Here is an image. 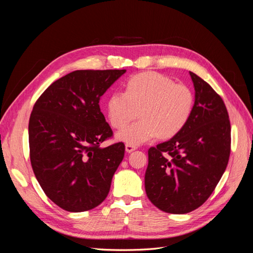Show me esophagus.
<instances>
[{
	"label": "esophagus",
	"mask_w": 253,
	"mask_h": 253,
	"mask_svg": "<svg viewBox=\"0 0 253 253\" xmlns=\"http://www.w3.org/2000/svg\"><path fill=\"white\" fill-rule=\"evenodd\" d=\"M136 149H137L136 145H133V144H128V143H126V151L127 153H131V152L135 151Z\"/></svg>",
	"instance_id": "1"
}]
</instances>
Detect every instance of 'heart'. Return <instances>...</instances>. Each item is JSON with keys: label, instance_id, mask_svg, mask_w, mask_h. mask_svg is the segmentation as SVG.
<instances>
[{"label": "heart", "instance_id": "b5f03b06", "mask_svg": "<svg viewBox=\"0 0 253 253\" xmlns=\"http://www.w3.org/2000/svg\"><path fill=\"white\" fill-rule=\"evenodd\" d=\"M195 96L186 84H175L167 76L142 73L133 76L126 91L116 90L108 100V116L112 126L124 128L140 111L141 119L125 128L118 138L138 145L159 135L171 138L186 126L194 110Z\"/></svg>", "mask_w": 253, "mask_h": 253}]
</instances>
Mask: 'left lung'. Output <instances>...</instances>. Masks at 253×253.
I'll return each instance as SVG.
<instances>
[{"label": "left lung", "mask_w": 253, "mask_h": 253, "mask_svg": "<svg viewBox=\"0 0 253 253\" xmlns=\"http://www.w3.org/2000/svg\"><path fill=\"white\" fill-rule=\"evenodd\" d=\"M195 104L190 120L170 140L149 149L145 192L162 211L189 213L201 207L223 176L231 150V126L221 97L190 72Z\"/></svg>", "instance_id": "left-lung-1"}]
</instances>
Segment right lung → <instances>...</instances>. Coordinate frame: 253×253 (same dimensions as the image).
Segmentation results:
<instances>
[{
	"label": "right lung",
	"instance_id": "add662e5",
	"mask_svg": "<svg viewBox=\"0 0 253 253\" xmlns=\"http://www.w3.org/2000/svg\"><path fill=\"white\" fill-rule=\"evenodd\" d=\"M126 70L75 71L36 101L28 125L29 156L44 193L60 208L83 212L108 196L125 143L100 144L113 131L99 101Z\"/></svg>",
	"mask_w": 253,
	"mask_h": 253
}]
</instances>
